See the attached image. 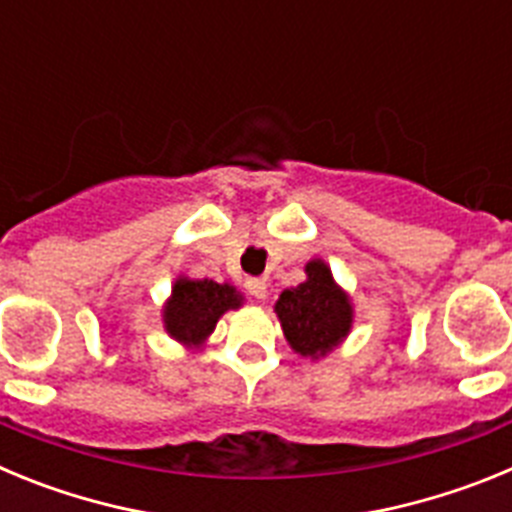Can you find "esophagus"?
<instances>
[{
	"instance_id": "esophagus-1",
	"label": "esophagus",
	"mask_w": 512,
	"mask_h": 512,
	"mask_svg": "<svg viewBox=\"0 0 512 512\" xmlns=\"http://www.w3.org/2000/svg\"><path fill=\"white\" fill-rule=\"evenodd\" d=\"M243 287H246V292L253 297V300H264V297H266V289H269V284H266V279L248 277L246 282H243Z\"/></svg>"
}]
</instances>
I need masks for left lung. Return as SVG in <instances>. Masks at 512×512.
<instances>
[{
  "label": "left lung",
  "instance_id": "8db88e82",
  "mask_svg": "<svg viewBox=\"0 0 512 512\" xmlns=\"http://www.w3.org/2000/svg\"><path fill=\"white\" fill-rule=\"evenodd\" d=\"M305 271L307 282L279 295L277 315L289 346L302 356H318L346 338L351 305L323 261H310Z\"/></svg>",
  "mask_w": 512,
  "mask_h": 512
}]
</instances>
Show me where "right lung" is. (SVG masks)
<instances>
[{"mask_svg":"<svg viewBox=\"0 0 512 512\" xmlns=\"http://www.w3.org/2000/svg\"><path fill=\"white\" fill-rule=\"evenodd\" d=\"M241 307V295L230 284L212 279H179L166 307V330L176 341L200 343L215 330L225 310Z\"/></svg>","mask_w":512,"mask_h":512,"instance_id":"add662e5","label":"right lung"}]
</instances>
